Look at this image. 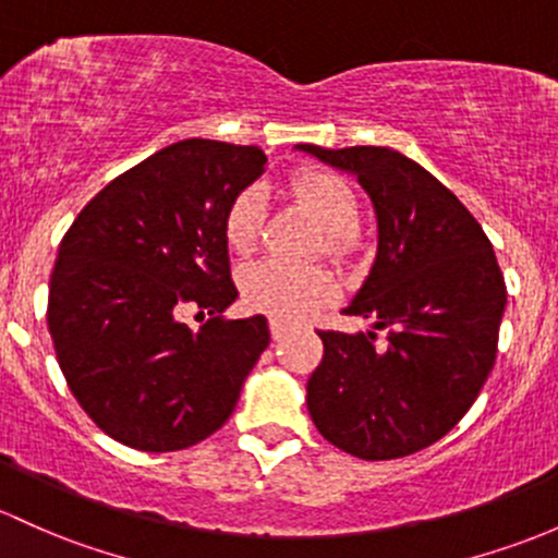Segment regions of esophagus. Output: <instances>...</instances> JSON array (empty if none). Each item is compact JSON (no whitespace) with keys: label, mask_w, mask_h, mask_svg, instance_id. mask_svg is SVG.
Returning a JSON list of instances; mask_svg holds the SVG:
<instances>
[{"label":"esophagus","mask_w":558,"mask_h":558,"mask_svg":"<svg viewBox=\"0 0 558 558\" xmlns=\"http://www.w3.org/2000/svg\"><path fill=\"white\" fill-rule=\"evenodd\" d=\"M268 329H271V338L279 343V340H284L287 332H290V325H284V322H279V319H271L268 322Z\"/></svg>","instance_id":"obj_1"}]
</instances>
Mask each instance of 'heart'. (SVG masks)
Returning a JSON list of instances; mask_svg holds the SVG:
<instances>
[{
    "mask_svg": "<svg viewBox=\"0 0 558 558\" xmlns=\"http://www.w3.org/2000/svg\"><path fill=\"white\" fill-rule=\"evenodd\" d=\"M290 191L322 226V253L345 260L359 250V191L349 178L332 170H301L292 175ZM266 199L257 185L239 191L226 209L223 236L236 255L253 253L260 239ZM247 308L279 322H298L332 301L335 279L319 266H287L279 260L253 263L239 279Z\"/></svg>",
    "mask_w": 558,
    "mask_h": 558,
    "instance_id": "1",
    "label": "heart"
}]
</instances>
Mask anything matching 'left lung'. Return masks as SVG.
Instances as JSON below:
<instances>
[{
  "label": "left lung",
  "instance_id": "1",
  "mask_svg": "<svg viewBox=\"0 0 558 558\" xmlns=\"http://www.w3.org/2000/svg\"><path fill=\"white\" fill-rule=\"evenodd\" d=\"M349 170L377 213L375 266L343 311L388 329H316L322 364L308 377V412L329 445L362 460L421 452L460 421L497 356L506 279L478 220L425 167L386 146L322 148Z\"/></svg>",
  "mask_w": 558,
  "mask_h": 558
}]
</instances>
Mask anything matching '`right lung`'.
Masks as SVG:
<instances>
[{"mask_svg": "<svg viewBox=\"0 0 558 558\" xmlns=\"http://www.w3.org/2000/svg\"><path fill=\"white\" fill-rule=\"evenodd\" d=\"M257 146L172 143L122 172L65 231L47 327L71 393L104 434L143 452L199 445L231 417L266 351V316L236 301L226 209L266 170ZM207 310L199 333L177 316Z\"/></svg>", "mask_w": 558, "mask_h": 558, "instance_id": "obj_1", "label": "right lung"}]
</instances>
